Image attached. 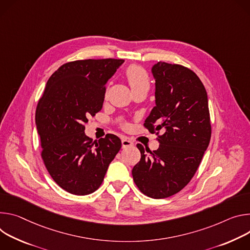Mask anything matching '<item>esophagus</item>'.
I'll return each mask as SVG.
<instances>
[{
	"label": "esophagus",
	"mask_w": 250,
	"mask_h": 250,
	"mask_svg": "<svg viewBox=\"0 0 250 250\" xmlns=\"http://www.w3.org/2000/svg\"><path fill=\"white\" fill-rule=\"evenodd\" d=\"M133 145V143L127 139V138H124V139H122V148H128V147H131Z\"/></svg>",
	"instance_id": "esophagus-1"
}]
</instances>
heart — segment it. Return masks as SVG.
I'll use <instances>...</instances> for the list:
<instances>
[{"mask_svg":"<svg viewBox=\"0 0 250 250\" xmlns=\"http://www.w3.org/2000/svg\"><path fill=\"white\" fill-rule=\"evenodd\" d=\"M126 78L129 82V85L133 90L150 88V78L147 71L139 65H130L126 69Z\"/></svg>","mask_w":250,"mask_h":250,"instance_id":"obj_1","label":"heart"}]
</instances>
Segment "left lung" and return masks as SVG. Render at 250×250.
Returning a JSON list of instances; mask_svg holds the SVG:
<instances>
[{
    "instance_id": "obj_1",
    "label": "left lung",
    "mask_w": 250,
    "mask_h": 250,
    "mask_svg": "<svg viewBox=\"0 0 250 250\" xmlns=\"http://www.w3.org/2000/svg\"><path fill=\"white\" fill-rule=\"evenodd\" d=\"M152 72L156 106L144 127L156 133L160 145L151 151L137 144L141 159L132 176L144 195L165 199L183 189L195 176L210 141L211 125L208 94L195 72L164 62L155 64Z\"/></svg>"
}]
</instances>
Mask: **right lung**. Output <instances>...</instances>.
I'll list each match as a JSON object with an SVG mask.
<instances>
[{"label":"right lung","instance_id":"obj_1","mask_svg":"<svg viewBox=\"0 0 250 250\" xmlns=\"http://www.w3.org/2000/svg\"><path fill=\"white\" fill-rule=\"evenodd\" d=\"M124 60H81L55 70L36 111L41 156L53 181L76 196L95 191L121 148L116 135L96 142L84 133L88 117L101 110L106 82Z\"/></svg>","mask_w":250,"mask_h":250}]
</instances>
